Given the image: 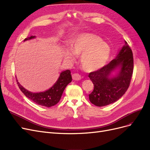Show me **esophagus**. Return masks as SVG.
Masks as SVG:
<instances>
[{
  "mask_svg": "<svg viewBox=\"0 0 150 150\" xmlns=\"http://www.w3.org/2000/svg\"><path fill=\"white\" fill-rule=\"evenodd\" d=\"M72 79H73L74 80H80L81 79V76L80 74L75 73L74 74H72Z\"/></svg>",
  "mask_w": 150,
  "mask_h": 150,
  "instance_id": "34e87169",
  "label": "esophagus"
}]
</instances>
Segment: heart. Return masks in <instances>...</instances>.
<instances>
[{
	"mask_svg": "<svg viewBox=\"0 0 150 150\" xmlns=\"http://www.w3.org/2000/svg\"><path fill=\"white\" fill-rule=\"evenodd\" d=\"M71 52L65 58L74 61L75 55H80L81 68L87 72L99 70L107 63L110 55V48L98 36L90 33H82L75 36L70 43Z\"/></svg>",
	"mask_w": 150,
	"mask_h": 150,
	"instance_id": "1",
	"label": "heart"
}]
</instances>
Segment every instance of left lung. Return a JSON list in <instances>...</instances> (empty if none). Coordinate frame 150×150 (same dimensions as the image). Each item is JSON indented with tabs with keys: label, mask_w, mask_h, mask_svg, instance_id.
<instances>
[{
	"label": "left lung",
	"mask_w": 150,
	"mask_h": 150,
	"mask_svg": "<svg viewBox=\"0 0 150 150\" xmlns=\"http://www.w3.org/2000/svg\"><path fill=\"white\" fill-rule=\"evenodd\" d=\"M118 67L120 68L118 75L109 79L110 72ZM133 72V52L125 41V45L116 59L100 69L89 74L88 77L94 85V89L89 95L90 102L97 107H104L117 101L128 90Z\"/></svg>",
	"instance_id": "left-lung-1"
}]
</instances>
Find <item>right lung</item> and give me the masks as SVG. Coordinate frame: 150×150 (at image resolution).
I'll list each match as a JSON object with an SVG mask.
<instances>
[{
    "instance_id": "1",
    "label": "right lung",
    "mask_w": 150,
    "mask_h": 150,
    "mask_svg": "<svg viewBox=\"0 0 150 150\" xmlns=\"http://www.w3.org/2000/svg\"><path fill=\"white\" fill-rule=\"evenodd\" d=\"M34 37L35 36H31L29 38H25L24 41ZM71 80V72L69 70H67L62 72L59 79L49 90L44 92L36 93H32L25 90L18 82H17V85L22 92L33 102L43 107H51L59 102L65 87L67 85L70 83ZM17 81H18L17 80Z\"/></svg>"
}]
</instances>
